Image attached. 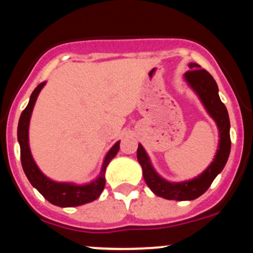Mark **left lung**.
<instances>
[{"label": "left lung", "mask_w": 253, "mask_h": 253, "mask_svg": "<svg viewBox=\"0 0 253 253\" xmlns=\"http://www.w3.org/2000/svg\"><path fill=\"white\" fill-rule=\"evenodd\" d=\"M190 70L184 74V80L199 95L203 106L207 109L208 114L214 119L219 128V147H217L215 158L211 164L200 176L191 181L172 183L165 181L156 172L151 165L149 156L145 152L144 147L139 144L136 150L139 164L143 169V176L146 184L157 196L164 197L167 200L176 201H187L195 200L201 196L211 187L214 178L221 172L225 168L231 151V138H229V118L225 104L219 97V89L216 82L211 75L205 69H200L196 63L189 64Z\"/></svg>", "instance_id": "left-lung-1"}]
</instances>
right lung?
Returning <instances> with one entry per match:
<instances>
[{"label": "right lung", "instance_id": "right-lung-1", "mask_svg": "<svg viewBox=\"0 0 253 253\" xmlns=\"http://www.w3.org/2000/svg\"><path fill=\"white\" fill-rule=\"evenodd\" d=\"M45 83L46 82L40 83L33 90L30 97V102L24 109V112L21 113V117H20L19 120L17 140H19L20 144L22 169H24L31 184L52 205L58 206V207H76V206L94 201L101 195V193L104 189V184H106L104 173H106L107 165L117 156L118 151L120 149V141L115 143L114 146L108 151L103 161L100 176L95 181L90 182L88 184L77 185L74 184V183L54 182L47 178L37 167L36 162H34L33 157L31 155L30 144H28V127H30L32 110H33L34 104H36L38 95H39L42 86L45 85Z\"/></svg>", "mask_w": 253, "mask_h": 253}]
</instances>
